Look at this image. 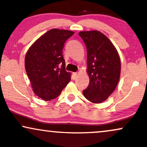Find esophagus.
I'll list each match as a JSON object with an SVG mask.
<instances>
[{"label":"esophagus","mask_w":147,"mask_h":147,"mask_svg":"<svg viewBox=\"0 0 147 147\" xmlns=\"http://www.w3.org/2000/svg\"><path fill=\"white\" fill-rule=\"evenodd\" d=\"M78 75H79V74L77 73V72H73V73H72V78H73V80L76 79Z\"/></svg>","instance_id":"1"}]
</instances>
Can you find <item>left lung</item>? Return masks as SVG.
Listing matches in <instances>:
<instances>
[{
    "label": "left lung",
    "instance_id": "8db88e82",
    "mask_svg": "<svg viewBox=\"0 0 147 147\" xmlns=\"http://www.w3.org/2000/svg\"><path fill=\"white\" fill-rule=\"evenodd\" d=\"M87 49L89 84L83 94L93 103H101L114 92L121 75L119 53L106 35L98 30L80 31Z\"/></svg>",
    "mask_w": 147,
    "mask_h": 147
}]
</instances>
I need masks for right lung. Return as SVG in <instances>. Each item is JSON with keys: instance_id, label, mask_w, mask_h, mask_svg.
Returning a JSON list of instances; mask_svg holds the SVG:
<instances>
[{"instance_id": "1", "label": "right lung", "mask_w": 147, "mask_h": 147, "mask_svg": "<svg viewBox=\"0 0 147 147\" xmlns=\"http://www.w3.org/2000/svg\"><path fill=\"white\" fill-rule=\"evenodd\" d=\"M73 31L53 28L36 40L25 56V69L31 88L43 100L55 99L71 80L62 50Z\"/></svg>"}]
</instances>
